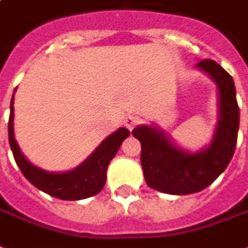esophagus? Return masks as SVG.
<instances>
[{
    "mask_svg": "<svg viewBox=\"0 0 248 248\" xmlns=\"http://www.w3.org/2000/svg\"><path fill=\"white\" fill-rule=\"evenodd\" d=\"M140 124V117L139 116H135V115H129V116L125 117V120H124V125L132 131L135 126H137Z\"/></svg>",
    "mask_w": 248,
    "mask_h": 248,
    "instance_id": "obj_1",
    "label": "esophagus"
}]
</instances>
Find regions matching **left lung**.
Segmentation results:
<instances>
[{"instance_id": "obj_1", "label": "left lung", "mask_w": 248, "mask_h": 248, "mask_svg": "<svg viewBox=\"0 0 248 248\" xmlns=\"http://www.w3.org/2000/svg\"><path fill=\"white\" fill-rule=\"evenodd\" d=\"M197 67L210 75L219 90V122L210 146L189 155L171 144L153 126H139L132 135L141 144V165L148 186L166 193L185 196L203 190L225 170L235 152L239 129V107L234 80L229 72L211 59Z\"/></svg>"}]
</instances>
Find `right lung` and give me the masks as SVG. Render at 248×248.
I'll return each instance as SVG.
<instances>
[{"instance_id":"add662e5","label":"right lung","mask_w":248,"mask_h":248,"mask_svg":"<svg viewBox=\"0 0 248 248\" xmlns=\"http://www.w3.org/2000/svg\"><path fill=\"white\" fill-rule=\"evenodd\" d=\"M13 103H14V93L10 102V116H9L8 126L9 144L12 148L14 160L19 166L23 176L28 178V181L31 182L39 190L59 200H84L100 193L106 185L107 168L112 158L116 156L122 142L129 136V131L125 128H120L119 131L112 133L77 169L67 173H48L37 166H32L19 151L13 131V117H14Z\"/></svg>"}]
</instances>
